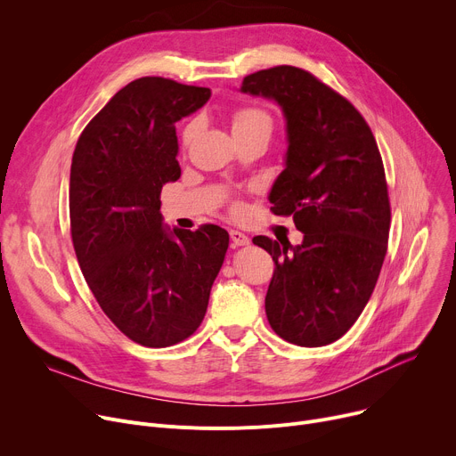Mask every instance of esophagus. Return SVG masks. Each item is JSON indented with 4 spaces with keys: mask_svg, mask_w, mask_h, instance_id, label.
Wrapping results in <instances>:
<instances>
[{
    "mask_svg": "<svg viewBox=\"0 0 456 456\" xmlns=\"http://www.w3.org/2000/svg\"><path fill=\"white\" fill-rule=\"evenodd\" d=\"M229 234H231V240H232L234 246H248L251 241L249 236H246L244 232H240V231H231Z\"/></svg>",
    "mask_w": 456,
    "mask_h": 456,
    "instance_id": "obj_1",
    "label": "esophagus"
}]
</instances>
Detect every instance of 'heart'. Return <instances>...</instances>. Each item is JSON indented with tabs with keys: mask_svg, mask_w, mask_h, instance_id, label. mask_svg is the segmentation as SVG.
Here are the masks:
<instances>
[{
	"mask_svg": "<svg viewBox=\"0 0 456 456\" xmlns=\"http://www.w3.org/2000/svg\"><path fill=\"white\" fill-rule=\"evenodd\" d=\"M258 120H267V123H269L267 115H265L264 111H260V110H253V108H248V110H240V111H236V113L232 115V128L248 126V125L258 123ZM192 134H194V125L187 126V130H185V134H183L185 141H189V139L192 137Z\"/></svg>",
	"mask_w": 456,
	"mask_h": 456,
	"instance_id": "heart-1",
	"label": "heart"
}]
</instances>
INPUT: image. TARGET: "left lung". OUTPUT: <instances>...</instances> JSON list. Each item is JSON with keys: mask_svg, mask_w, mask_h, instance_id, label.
<instances>
[{"mask_svg": "<svg viewBox=\"0 0 456 456\" xmlns=\"http://www.w3.org/2000/svg\"><path fill=\"white\" fill-rule=\"evenodd\" d=\"M240 91L282 111L284 170L267 200L302 232L298 246L253 238L277 265L267 321L288 343L330 345L367 306L387 255L390 205L376 139L346 99L305 69H262Z\"/></svg>", "mask_w": 456, "mask_h": 456, "instance_id": "1", "label": "left lung"}]
</instances>
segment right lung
Wrapping results in <instances>:
<instances>
[{
    "label": "right lung",
    "instance_id": "obj_1",
    "mask_svg": "<svg viewBox=\"0 0 456 456\" xmlns=\"http://www.w3.org/2000/svg\"><path fill=\"white\" fill-rule=\"evenodd\" d=\"M210 99L208 87L142 77L84 128L71 163L69 218L84 279L132 341L165 348L201 324L229 232L167 227L161 189L179 179L175 123Z\"/></svg>",
    "mask_w": 456,
    "mask_h": 456
}]
</instances>
